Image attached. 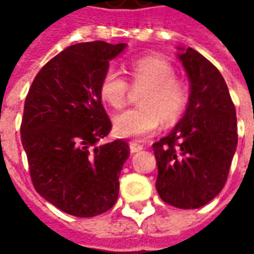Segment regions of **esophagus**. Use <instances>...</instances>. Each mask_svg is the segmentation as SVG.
<instances>
[{"instance_id":"1","label":"esophagus","mask_w":254,"mask_h":254,"mask_svg":"<svg viewBox=\"0 0 254 254\" xmlns=\"http://www.w3.org/2000/svg\"><path fill=\"white\" fill-rule=\"evenodd\" d=\"M129 149H130V152H132V154H134V152L141 151V149H143V145L138 143H134V141H130V143H129Z\"/></svg>"}]
</instances>
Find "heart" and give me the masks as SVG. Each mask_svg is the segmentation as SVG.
<instances>
[{
  "label": "heart",
  "instance_id": "obj_1",
  "mask_svg": "<svg viewBox=\"0 0 254 254\" xmlns=\"http://www.w3.org/2000/svg\"><path fill=\"white\" fill-rule=\"evenodd\" d=\"M132 83L144 84L138 107H132L113 117V129L124 138H141L154 133L160 121L173 124L182 116L189 100L188 84L176 77V69L159 56H147L133 60L127 66ZM127 81L114 67L102 76L99 95L114 109L125 103Z\"/></svg>",
  "mask_w": 254,
  "mask_h": 254
}]
</instances>
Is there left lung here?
I'll return each mask as SVG.
<instances>
[{"instance_id":"left-lung-1","label":"left lung","mask_w":254,"mask_h":254,"mask_svg":"<svg viewBox=\"0 0 254 254\" xmlns=\"http://www.w3.org/2000/svg\"><path fill=\"white\" fill-rule=\"evenodd\" d=\"M189 80L182 118L166 137L152 144L160 198L181 209L200 208L218 196L237 149V116L227 84L194 49L178 47Z\"/></svg>"}]
</instances>
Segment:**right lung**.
<instances>
[{
    "label": "right lung",
    "instance_id": "add662e5",
    "mask_svg": "<svg viewBox=\"0 0 254 254\" xmlns=\"http://www.w3.org/2000/svg\"><path fill=\"white\" fill-rule=\"evenodd\" d=\"M125 49L102 41L66 47L42 67L25 98L21 143L34 188L77 218L109 211L118 197L129 145L121 138L99 144L111 129L99 84Z\"/></svg>",
    "mask_w": 254,
    "mask_h": 254
}]
</instances>
